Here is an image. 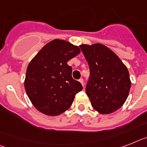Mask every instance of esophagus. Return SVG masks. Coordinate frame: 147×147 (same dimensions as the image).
I'll list each match as a JSON object with an SVG mask.
<instances>
[{"instance_id": "obj_1", "label": "esophagus", "mask_w": 147, "mask_h": 147, "mask_svg": "<svg viewBox=\"0 0 147 147\" xmlns=\"http://www.w3.org/2000/svg\"><path fill=\"white\" fill-rule=\"evenodd\" d=\"M79 81H80V82L81 84H82V86L84 87V80H83V79L80 78V80H79Z\"/></svg>"}]
</instances>
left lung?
<instances>
[{"mask_svg": "<svg viewBox=\"0 0 147 147\" xmlns=\"http://www.w3.org/2000/svg\"><path fill=\"white\" fill-rule=\"evenodd\" d=\"M80 47L90 71L86 92L92 106L101 114L115 112L125 102L130 91L128 69L104 45L83 44Z\"/></svg>", "mask_w": 147, "mask_h": 147, "instance_id": "obj_1", "label": "left lung"}]
</instances>
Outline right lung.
<instances>
[{"label":"right lung","mask_w":147,"mask_h":147,"mask_svg":"<svg viewBox=\"0 0 147 147\" xmlns=\"http://www.w3.org/2000/svg\"><path fill=\"white\" fill-rule=\"evenodd\" d=\"M80 53L78 47L53 40L40 50L27 67L25 88L33 105L48 116H58L71 106L81 83L72 77L67 61Z\"/></svg>","instance_id":"add662e5"}]
</instances>
